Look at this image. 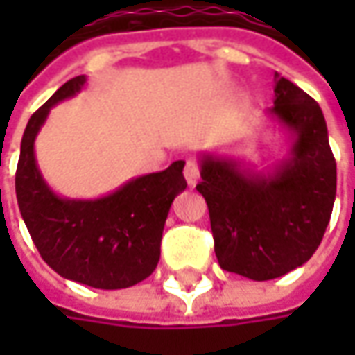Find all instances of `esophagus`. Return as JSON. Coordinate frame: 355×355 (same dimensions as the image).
<instances>
[{"instance_id":"obj_1","label":"esophagus","mask_w":355,"mask_h":355,"mask_svg":"<svg viewBox=\"0 0 355 355\" xmlns=\"http://www.w3.org/2000/svg\"><path fill=\"white\" fill-rule=\"evenodd\" d=\"M184 175H185V182L189 187H193V185L198 184L199 180V168H198V162H193V159H187L185 162V168H184Z\"/></svg>"}]
</instances>
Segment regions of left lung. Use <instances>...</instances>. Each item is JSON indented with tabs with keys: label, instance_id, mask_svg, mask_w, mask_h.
I'll return each instance as SVG.
<instances>
[{
	"label": "left lung",
	"instance_id": "1",
	"mask_svg": "<svg viewBox=\"0 0 355 355\" xmlns=\"http://www.w3.org/2000/svg\"><path fill=\"white\" fill-rule=\"evenodd\" d=\"M268 114L293 146L270 171L227 156L199 157V193L209 209L215 254L223 270L252 280L279 279L318 249L336 199V159L318 103L275 75Z\"/></svg>",
	"mask_w": 355,
	"mask_h": 355
}]
</instances>
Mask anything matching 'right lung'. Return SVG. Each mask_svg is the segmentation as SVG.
Returning <instances> with one entry per match:
<instances>
[{"label":"right lung","instance_id":"1","mask_svg":"<svg viewBox=\"0 0 355 355\" xmlns=\"http://www.w3.org/2000/svg\"><path fill=\"white\" fill-rule=\"evenodd\" d=\"M80 75L64 83L33 116L21 140L15 171L17 203L43 261L62 279L118 291L148 279L159 261V243L171 203L187 184L184 159L168 170L130 180L98 199H67L43 180L35 138L55 104L85 87Z\"/></svg>","mask_w":355,"mask_h":355}]
</instances>
